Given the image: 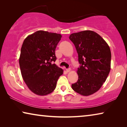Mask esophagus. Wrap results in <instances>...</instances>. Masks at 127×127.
<instances>
[{
    "instance_id": "1",
    "label": "esophagus",
    "mask_w": 127,
    "mask_h": 127,
    "mask_svg": "<svg viewBox=\"0 0 127 127\" xmlns=\"http://www.w3.org/2000/svg\"><path fill=\"white\" fill-rule=\"evenodd\" d=\"M66 72H70V71H71V68H66Z\"/></svg>"
}]
</instances>
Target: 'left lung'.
<instances>
[{"mask_svg": "<svg viewBox=\"0 0 127 127\" xmlns=\"http://www.w3.org/2000/svg\"><path fill=\"white\" fill-rule=\"evenodd\" d=\"M78 53V80L71 85L84 96L94 94L103 85L110 70L109 47L100 35L92 31L74 33L69 36Z\"/></svg>", "mask_w": 127, "mask_h": 127, "instance_id": "8db88e82", "label": "left lung"}]
</instances>
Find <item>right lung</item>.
Listing matches in <instances>:
<instances>
[{
	"mask_svg": "<svg viewBox=\"0 0 127 127\" xmlns=\"http://www.w3.org/2000/svg\"><path fill=\"white\" fill-rule=\"evenodd\" d=\"M62 35L38 31L26 38L22 44L19 63L25 83L34 94L46 95L56 87L63 70L56 66L55 50Z\"/></svg>",
	"mask_w": 127,
	"mask_h": 127,
	"instance_id": "1",
	"label": "right lung"
}]
</instances>
